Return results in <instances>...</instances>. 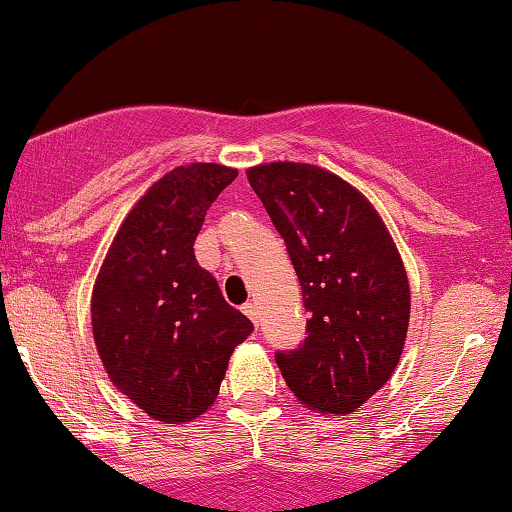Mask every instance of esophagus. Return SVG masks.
Masks as SVG:
<instances>
[{
  "instance_id": "1",
  "label": "esophagus",
  "mask_w": 512,
  "mask_h": 512,
  "mask_svg": "<svg viewBox=\"0 0 512 512\" xmlns=\"http://www.w3.org/2000/svg\"><path fill=\"white\" fill-rule=\"evenodd\" d=\"M242 312L247 314V317L254 321V324H258V307H256V303H251V300H249V303H244L242 305Z\"/></svg>"
}]
</instances>
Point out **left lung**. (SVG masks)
I'll use <instances>...</instances> for the list:
<instances>
[{"label":"left lung","mask_w":512,"mask_h":512,"mask_svg":"<svg viewBox=\"0 0 512 512\" xmlns=\"http://www.w3.org/2000/svg\"><path fill=\"white\" fill-rule=\"evenodd\" d=\"M249 184L284 237L303 289L307 338L275 361L296 398L349 415L401 359L410 284L375 207L352 184L307 163L251 167Z\"/></svg>","instance_id":"8db88e82"}]
</instances>
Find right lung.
I'll return each mask as SVG.
<instances>
[{"instance_id": "1", "label": "right lung", "mask_w": 512, "mask_h": 512, "mask_svg": "<svg viewBox=\"0 0 512 512\" xmlns=\"http://www.w3.org/2000/svg\"><path fill=\"white\" fill-rule=\"evenodd\" d=\"M235 177L216 163L174 167L125 216L97 275L90 314L104 370L158 422L202 415L254 331L193 254L207 209Z\"/></svg>"}]
</instances>
